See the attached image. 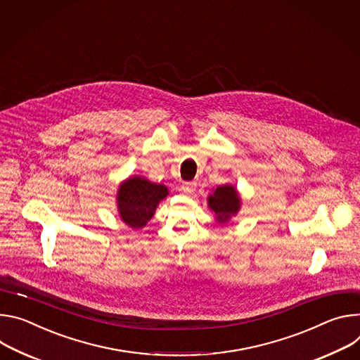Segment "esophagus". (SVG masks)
I'll use <instances>...</instances> for the list:
<instances>
[{
	"label": "esophagus",
	"instance_id": "obj_1",
	"mask_svg": "<svg viewBox=\"0 0 360 360\" xmlns=\"http://www.w3.org/2000/svg\"><path fill=\"white\" fill-rule=\"evenodd\" d=\"M195 187H197L195 181H184L181 186L183 191H186V193H193L195 190Z\"/></svg>",
	"mask_w": 360,
	"mask_h": 360
}]
</instances>
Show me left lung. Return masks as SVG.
I'll use <instances>...</instances> for the list:
<instances>
[{
  "label": "left lung",
  "mask_w": 360,
  "mask_h": 360,
  "mask_svg": "<svg viewBox=\"0 0 360 360\" xmlns=\"http://www.w3.org/2000/svg\"><path fill=\"white\" fill-rule=\"evenodd\" d=\"M209 207L214 212L216 219L219 223H226L234 214H237L240 209V197L237 194V190L230 186L224 184L217 187L213 194L209 195Z\"/></svg>",
  "instance_id": "obj_1"
}]
</instances>
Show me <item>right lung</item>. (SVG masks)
I'll return each instance as SVG.
<instances>
[{"label": "right lung", "instance_id": "1", "mask_svg": "<svg viewBox=\"0 0 360 360\" xmlns=\"http://www.w3.org/2000/svg\"><path fill=\"white\" fill-rule=\"evenodd\" d=\"M169 194L163 184H155L143 177H130L118 187L117 205L122 220L133 227L141 229L154 216L158 203Z\"/></svg>", "mask_w": 360, "mask_h": 360}]
</instances>
